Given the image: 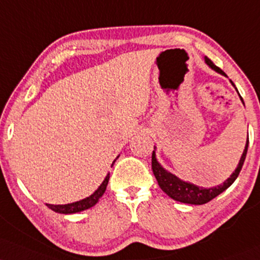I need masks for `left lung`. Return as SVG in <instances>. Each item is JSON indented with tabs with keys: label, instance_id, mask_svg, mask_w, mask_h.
Instances as JSON below:
<instances>
[{
	"label": "left lung",
	"instance_id": "obj_1",
	"mask_svg": "<svg viewBox=\"0 0 260 260\" xmlns=\"http://www.w3.org/2000/svg\"><path fill=\"white\" fill-rule=\"evenodd\" d=\"M205 61H206V64H207L211 69H213L214 71H217V73L226 76L221 69L215 67L211 59L205 57ZM230 82L234 87H235V84H234L233 81H230ZM236 90H237V88H236ZM239 95H240V93H239ZM240 98L243 103L242 96L240 95ZM247 149H248V138H247L245 150H243V154H242V156H241L240 162H239V165H237V168L235 170V172H234V173L230 176V178H228V179L225 180L223 184H220V185L214 186V187H208V189L207 187L198 186V185H195V184L189 183V181L181 180L178 177L174 176V174H172V173H170V172L166 171L165 168L157 162L155 150L152 151L151 168H152V172H154V176L156 178V180H157L158 185H160L161 189L164 190V191L167 193L171 199L176 200V201L183 202V203H189V205H203V203H207L211 201V200L217 198L219 193L225 191V190H226L228 187H229L231 184L236 180V178L239 177V174L241 172V168H242V166H243V162H245V158L247 155Z\"/></svg>",
	"mask_w": 260,
	"mask_h": 260
}]
</instances>
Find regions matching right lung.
<instances>
[{
	"mask_svg": "<svg viewBox=\"0 0 260 260\" xmlns=\"http://www.w3.org/2000/svg\"><path fill=\"white\" fill-rule=\"evenodd\" d=\"M114 162H112V165H114ZM109 179H110V173H108V176L105 177L104 181L100 184V186L92 193V195L88 196V198L81 200V201L68 203V205H49V203H47V206H48V208H51L52 211L57 212V213H62V214H73V213H77V212L84 211V209H88L90 207H93V206L99 201V199L104 195L106 185H108L109 183Z\"/></svg>",
	"mask_w": 260,
	"mask_h": 260,
	"instance_id": "right-lung-1",
	"label": "right lung"
}]
</instances>
